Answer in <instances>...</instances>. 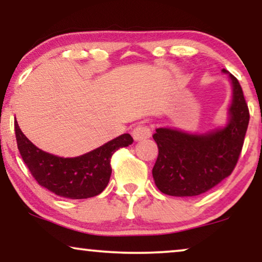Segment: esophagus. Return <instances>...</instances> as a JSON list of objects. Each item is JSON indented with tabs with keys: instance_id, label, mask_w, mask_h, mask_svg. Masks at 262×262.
I'll return each mask as SVG.
<instances>
[{
	"instance_id": "esophagus-1",
	"label": "esophagus",
	"mask_w": 262,
	"mask_h": 262,
	"mask_svg": "<svg viewBox=\"0 0 262 262\" xmlns=\"http://www.w3.org/2000/svg\"><path fill=\"white\" fill-rule=\"evenodd\" d=\"M151 136V128L146 124H139L132 131V137L135 141H142V139L149 138Z\"/></svg>"
}]
</instances>
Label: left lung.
Returning <instances> with one entry per match:
<instances>
[{
  "label": "left lung",
  "instance_id": "obj_1",
  "mask_svg": "<svg viewBox=\"0 0 262 262\" xmlns=\"http://www.w3.org/2000/svg\"><path fill=\"white\" fill-rule=\"evenodd\" d=\"M229 74L228 70L223 69ZM230 120L224 128L206 135H189L171 128H156L152 138L159 156L152 168L157 188L173 196L203 194L232 173L241 155L249 123V110L234 75Z\"/></svg>",
  "mask_w": 262,
  "mask_h": 262
}]
</instances>
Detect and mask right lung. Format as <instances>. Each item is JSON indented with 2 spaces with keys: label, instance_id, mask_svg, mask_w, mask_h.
<instances>
[{
  "label": "right lung",
  "instance_id": "right-lung-1",
  "mask_svg": "<svg viewBox=\"0 0 262 262\" xmlns=\"http://www.w3.org/2000/svg\"><path fill=\"white\" fill-rule=\"evenodd\" d=\"M17 149L35 181L55 194L70 199H85L101 193L108 184L111 159L118 149L132 144L124 134L84 155L63 159L38 149L14 124Z\"/></svg>",
  "mask_w": 262,
  "mask_h": 262
}]
</instances>
